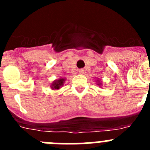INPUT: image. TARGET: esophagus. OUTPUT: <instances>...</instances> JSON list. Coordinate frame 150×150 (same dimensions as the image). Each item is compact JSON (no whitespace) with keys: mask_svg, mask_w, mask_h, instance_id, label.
Returning a JSON list of instances; mask_svg holds the SVG:
<instances>
[{"mask_svg":"<svg viewBox=\"0 0 150 150\" xmlns=\"http://www.w3.org/2000/svg\"><path fill=\"white\" fill-rule=\"evenodd\" d=\"M79 74H82V75H83V74H85V71H84V70H83V69H81V70H79Z\"/></svg>","mask_w":150,"mask_h":150,"instance_id":"1","label":"esophagus"}]
</instances>
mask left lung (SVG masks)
<instances>
[{
    "instance_id": "1",
    "label": "left lung",
    "mask_w": 150,
    "mask_h": 150,
    "mask_svg": "<svg viewBox=\"0 0 150 150\" xmlns=\"http://www.w3.org/2000/svg\"><path fill=\"white\" fill-rule=\"evenodd\" d=\"M96 83H97V85H98V86L101 87V86H102V81H101V80H100V79H97V80H96Z\"/></svg>"
}]
</instances>
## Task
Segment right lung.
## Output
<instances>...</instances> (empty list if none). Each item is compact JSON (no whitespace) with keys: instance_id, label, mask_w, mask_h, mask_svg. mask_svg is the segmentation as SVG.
I'll return each instance as SVG.
<instances>
[{"instance_id":"right-lung-1","label":"right lung","mask_w":150,"mask_h":150,"mask_svg":"<svg viewBox=\"0 0 150 150\" xmlns=\"http://www.w3.org/2000/svg\"><path fill=\"white\" fill-rule=\"evenodd\" d=\"M65 78H59L58 79H55L52 83L50 85V87L52 90H59L64 86V83L65 82Z\"/></svg>"}]
</instances>
